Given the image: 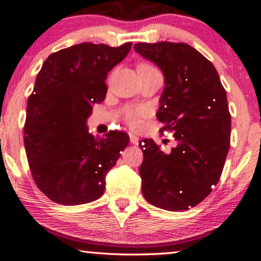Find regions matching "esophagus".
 Returning <instances> with one entry per match:
<instances>
[{
	"mask_svg": "<svg viewBox=\"0 0 261 261\" xmlns=\"http://www.w3.org/2000/svg\"><path fill=\"white\" fill-rule=\"evenodd\" d=\"M128 136H130V142L134 143V145H137L139 143V137L136 136L135 134H128Z\"/></svg>",
	"mask_w": 261,
	"mask_h": 261,
	"instance_id": "1",
	"label": "esophagus"
}]
</instances>
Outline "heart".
I'll use <instances>...</instances> for the list:
<instances>
[{
  "label": "heart",
  "instance_id": "obj_1",
  "mask_svg": "<svg viewBox=\"0 0 261 261\" xmlns=\"http://www.w3.org/2000/svg\"><path fill=\"white\" fill-rule=\"evenodd\" d=\"M154 66L147 62H141L137 65V70H154ZM147 113L145 107H127L122 112V115L127 125H130L131 127H139L142 124V119L147 116Z\"/></svg>",
  "mask_w": 261,
  "mask_h": 261
}]
</instances>
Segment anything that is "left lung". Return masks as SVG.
<instances>
[{
    "instance_id": "1",
    "label": "left lung",
    "mask_w": 261,
    "mask_h": 261,
    "mask_svg": "<svg viewBox=\"0 0 261 261\" xmlns=\"http://www.w3.org/2000/svg\"><path fill=\"white\" fill-rule=\"evenodd\" d=\"M135 51L153 61L166 87L157 119L176 146L163 152L153 140L140 142L142 193L149 203L185 211L200 203L220 180L230 143L226 89L216 68L185 43H137Z\"/></svg>"
}]
</instances>
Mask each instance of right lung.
<instances>
[{
  "instance_id": "add662e5",
  "label": "right lung",
  "mask_w": 261,
  "mask_h": 261,
  "mask_svg": "<svg viewBox=\"0 0 261 261\" xmlns=\"http://www.w3.org/2000/svg\"><path fill=\"white\" fill-rule=\"evenodd\" d=\"M131 45L77 44L51 54L39 71L27 103L24 147L35 184L54 202L72 206L99 199L108 172L127 146V134L94 137L86 120L93 104L106 98L108 72Z\"/></svg>"
}]
</instances>
